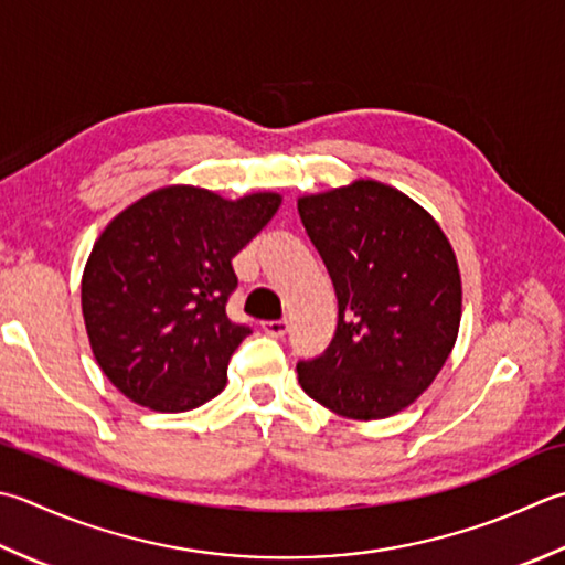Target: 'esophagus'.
I'll return each instance as SVG.
<instances>
[{"label":"esophagus","instance_id":"1","mask_svg":"<svg viewBox=\"0 0 565 565\" xmlns=\"http://www.w3.org/2000/svg\"><path fill=\"white\" fill-rule=\"evenodd\" d=\"M262 330L271 338H284L286 330H289V320H264Z\"/></svg>","mask_w":565,"mask_h":565}]
</instances>
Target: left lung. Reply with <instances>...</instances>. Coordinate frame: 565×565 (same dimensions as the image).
Listing matches in <instances>:
<instances>
[{
    "label": "left lung",
    "mask_w": 565,
    "mask_h": 565,
    "mask_svg": "<svg viewBox=\"0 0 565 565\" xmlns=\"http://www.w3.org/2000/svg\"><path fill=\"white\" fill-rule=\"evenodd\" d=\"M298 215L338 296L335 335L323 355L296 364L298 382L338 416L399 414L456 345V252L428 210L372 179L298 198Z\"/></svg>",
    "instance_id": "left-lung-1"
}]
</instances>
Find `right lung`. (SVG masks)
<instances>
[{"mask_svg":"<svg viewBox=\"0 0 565 565\" xmlns=\"http://www.w3.org/2000/svg\"><path fill=\"white\" fill-rule=\"evenodd\" d=\"M279 193L237 201L166 185L121 210L83 271V318L105 377L139 406L181 414L225 390L252 330L225 313L232 257L269 223Z\"/></svg>","mask_w":565,"mask_h":565,"instance_id":"right-lung-1","label":"right lung"}]
</instances>
